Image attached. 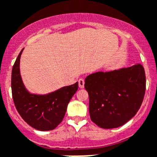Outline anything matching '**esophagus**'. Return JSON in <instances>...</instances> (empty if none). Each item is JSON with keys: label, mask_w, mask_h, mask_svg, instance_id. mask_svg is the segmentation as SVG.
<instances>
[{"label": "esophagus", "mask_w": 157, "mask_h": 157, "mask_svg": "<svg viewBox=\"0 0 157 157\" xmlns=\"http://www.w3.org/2000/svg\"><path fill=\"white\" fill-rule=\"evenodd\" d=\"M84 83H85V82H84L83 78H80V79H78V86H79L80 88L84 87Z\"/></svg>", "instance_id": "34e87169"}]
</instances>
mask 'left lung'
Wrapping results in <instances>:
<instances>
[{"label":"left lung","mask_w":157,"mask_h":157,"mask_svg":"<svg viewBox=\"0 0 157 157\" xmlns=\"http://www.w3.org/2000/svg\"><path fill=\"white\" fill-rule=\"evenodd\" d=\"M90 119L99 128L122 126L136 114L143 102L146 78L142 65L99 71L85 78Z\"/></svg>","instance_id":"8db88e82"}]
</instances>
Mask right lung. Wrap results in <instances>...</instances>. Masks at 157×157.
I'll return each mask as SVG.
<instances>
[{
  "mask_svg": "<svg viewBox=\"0 0 157 157\" xmlns=\"http://www.w3.org/2000/svg\"><path fill=\"white\" fill-rule=\"evenodd\" d=\"M21 50L12 70L11 87L14 105L23 120L39 131L53 130L63 121L67 105L77 91L78 82L46 94L28 91L20 73Z\"/></svg>",
  "mask_w": 157,
  "mask_h": 157,
  "instance_id": "add662e5",
  "label": "right lung"
}]
</instances>
